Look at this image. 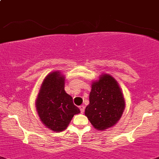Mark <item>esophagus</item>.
Here are the masks:
<instances>
[{"label": "esophagus", "mask_w": 159, "mask_h": 159, "mask_svg": "<svg viewBox=\"0 0 159 159\" xmlns=\"http://www.w3.org/2000/svg\"><path fill=\"white\" fill-rule=\"evenodd\" d=\"M80 112H81V113H83V112H84V110H85V106H83V105H81V106H80Z\"/></svg>", "instance_id": "34e87169"}]
</instances>
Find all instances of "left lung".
<instances>
[{
    "instance_id": "left-lung-1",
    "label": "left lung",
    "mask_w": 159,
    "mask_h": 159,
    "mask_svg": "<svg viewBox=\"0 0 159 159\" xmlns=\"http://www.w3.org/2000/svg\"><path fill=\"white\" fill-rule=\"evenodd\" d=\"M125 99L117 81L109 74L92 83L89 104L85 115L95 129L103 131L113 126L122 115Z\"/></svg>"
}]
</instances>
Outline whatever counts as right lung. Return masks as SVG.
Segmentation results:
<instances>
[{
  "label": "right lung",
  "mask_w": 159,
  "mask_h": 159,
  "mask_svg": "<svg viewBox=\"0 0 159 159\" xmlns=\"http://www.w3.org/2000/svg\"><path fill=\"white\" fill-rule=\"evenodd\" d=\"M65 77L59 71L47 75L40 86L36 107L40 120L50 130H65L73 116L79 114L73 98L64 90Z\"/></svg>",
  "instance_id": "add662e5"
}]
</instances>
